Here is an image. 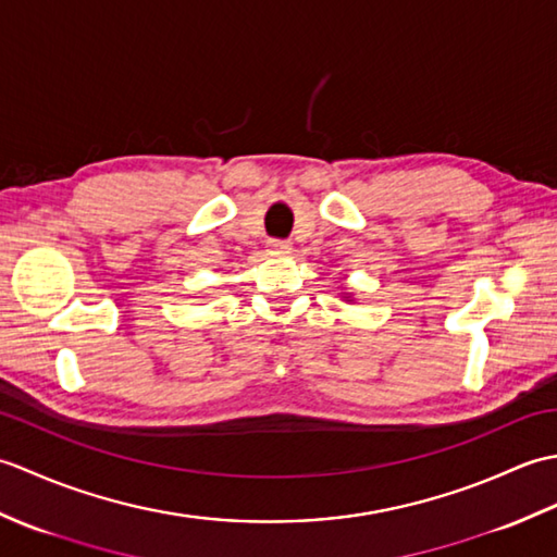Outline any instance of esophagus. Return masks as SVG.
<instances>
[{
  "label": "esophagus",
  "mask_w": 557,
  "mask_h": 557,
  "mask_svg": "<svg viewBox=\"0 0 557 557\" xmlns=\"http://www.w3.org/2000/svg\"><path fill=\"white\" fill-rule=\"evenodd\" d=\"M289 242H285V239H270L268 242V248L272 253H285V251H289Z\"/></svg>",
  "instance_id": "1"
}]
</instances>
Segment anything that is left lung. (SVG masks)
Returning a JSON list of instances; mask_svg holds the SVG:
<instances>
[{
  "label": "left lung",
  "mask_w": 557,
  "mask_h": 557,
  "mask_svg": "<svg viewBox=\"0 0 557 557\" xmlns=\"http://www.w3.org/2000/svg\"><path fill=\"white\" fill-rule=\"evenodd\" d=\"M345 299H349V297H345Z\"/></svg>",
  "instance_id": "8db88e82"
}]
</instances>
